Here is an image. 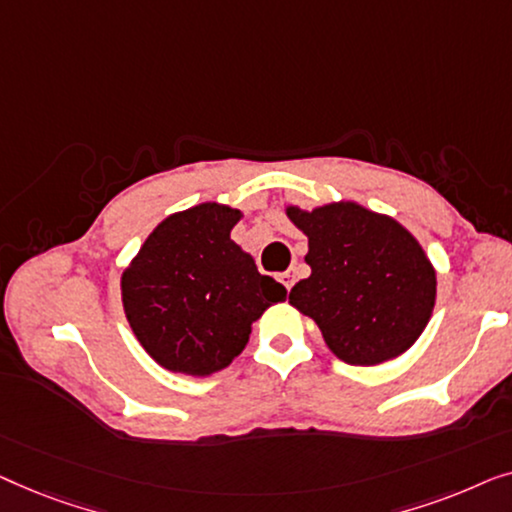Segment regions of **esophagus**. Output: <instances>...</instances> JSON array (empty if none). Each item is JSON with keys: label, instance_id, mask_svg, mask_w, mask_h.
I'll use <instances>...</instances> for the list:
<instances>
[{"label": "esophagus", "instance_id": "1", "mask_svg": "<svg viewBox=\"0 0 512 512\" xmlns=\"http://www.w3.org/2000/svg\"><path fill=\"white\" fill-rule=\"evenodd\" d=\"M280 283L285 285V290H292V285H294V271L280 273Z\"/></svg>", "mask_w": 512, "mask_h": 512}]
</instances>
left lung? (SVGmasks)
<instances>
[{"instance_id":"8db88e82","label":"left lung","mask_w":512,"mask_h":512,"mask_svg":"<svg viewBox=\"0 0 512 512\" xmlns=\"http://www.w3.org/2000/svg\"><path fill=\"white\" fill-rule=\"evenodd\" d=\"M285 215L308 239L311 276L290 304L320 327L345 364L376 366L403 355L431 320L436 269L420 241L394 220L357 201H329Z\"/></svg>"}]
</instances>
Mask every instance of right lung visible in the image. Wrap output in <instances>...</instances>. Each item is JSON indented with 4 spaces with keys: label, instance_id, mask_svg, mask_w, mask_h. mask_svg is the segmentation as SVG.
<instances>
[{
    "label": "right lung",
    "instance_id": "right-lung-1",
    "mask_svg": "<svg viewBox=\"0 0 512 512\" xmlns=\"http://www.w3.org/2000/svg\"><path fill=\"white\" fill-rule=\"evenodd\" d=\"M239 208L204 201L171 213L143 241L120 276L122 308L141 348L162 369L206 378L246 348L253 322L285 301L232 241Z\"/></svg>",
    "mask_w": 512,
    "mask_h": 512
}]
</instances>
